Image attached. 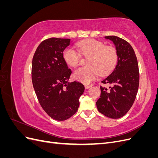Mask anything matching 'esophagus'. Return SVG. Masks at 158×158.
Wrapping results in <instances>:
<instances>
[{
    "mask_svg": "<svg viewBox=\"0 0 158 158\" xmlns=\"http://www.w3.org/2000/svg\"><path fill=\"white\" fill-rule=\"evenodd\" d=\"M92 86V84H85V89H89Z\"/></svg>",
    "mask_w": 158,
    "mask_h": 158,
    "instance_id": "1",
    "label": "esophagus"
}]
</instances>
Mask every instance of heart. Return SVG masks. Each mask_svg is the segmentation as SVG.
Masks as SVG:
<instances>
[{"mask_svg":"<svg viewBox=\"0 0 158 158\" xmlns=\"http://www.w3.org/2000/svg\"><path fill=\"white\" fill-rule=\"evenodd\" d=\"M81 55L87 57V66L74 71L75 80L84 84H89L98 75L106 76L115 68L118 61L117 50L112 46H105L103 43L89 40L76 45ZM73 47H66L63 51V57L65 63L71 67H76L80 61V55Z\"/></svg>","mask_w":158,"mask_h":158,"instance_id":"b5f03b06","label":"heart"}]
</instances>
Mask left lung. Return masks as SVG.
Returning <instances> with one entry per match:
<instances>
[{
	"mask_svg": "<svg viewBox=\"0 0 158 158\" xmlns=\"http://www.w3.org/2000/svg\"><path fill=\"white\" fill-rule=\"evenodd\" d=\"M105 38L115 45L118 61L112 73L102 81L111 86L109 89L100 86L102 93L96 106L105 116L118 118L125 115L135 102L139 86V69L135 51L129 43L114 35Z\"/></svg>",
	"mask_w": 158,
	"mask_h": 158,
	"instance_id": "left-lung-1",
	"label": "left lung"
}]
</instances>
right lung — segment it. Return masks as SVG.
I'll list each match as a JSON object with an SVG mask.
<instances>
[{"label":"right lung","instance_id":"1","mask_svg":"<svg viewBox=\"0 0 158 158\" xmlns=\"http://www.w3.org/2000/svg\"><path fill=\"white\" fill-rule=\"evenodd\" d=\"M70 39L51 37L43 41L32 60L31 79L38 101L46 113L56 121H65L78 111L84 86L69 82L72 71L63 57Z\"/></svg>","mask_w":158,"mask_h":158}]
</instances>
